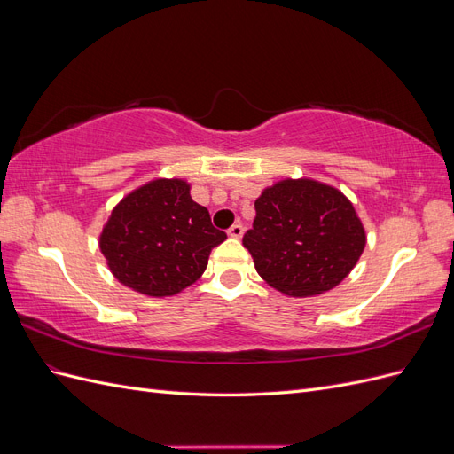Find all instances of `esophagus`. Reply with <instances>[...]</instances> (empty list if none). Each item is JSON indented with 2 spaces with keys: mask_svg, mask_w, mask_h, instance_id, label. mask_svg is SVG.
<instances>
[{
  "mask_svg": "<svg viewBox=\"0 0 454 454\" xmlns=\"http://www.w3.org/2000/svg\"><path fill=\"white\" fill-rule=\"evenodd\" d=\"M227 232H229V237H232V239H240L244 235V227H242V223H235Z\"/></svg>",
  "mask_w": 454,
  "mask_h": 454,
  "instance_id": "esophagus-1",
  "label": "esophagus"
}]
</instances>
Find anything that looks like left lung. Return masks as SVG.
Instances as JSON below:
<instances>
[{
  "label": "left lung",
  "instance_id": "left-lung-1",
  "mask_svg": "<svg viewBox=\"0 0 454 454\" xmlns=\"http://www.w3.org/2000/svg\"><path fill=\"white\" fill-rule=\"evenodd\" d=\"M244 248L269 286L294 297L332 290L358 263L365 231L350 200L312 180H284L255 200Z\"/></svg>",
  "mask_w": 454,
  "mask_h": 454
}]
</instances>
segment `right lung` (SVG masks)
<instances>
[{
	"mask_svg": "<svg viewBox=\"0 0 454 454\" xmlns=\"http://www.w3.org/2000/svg\"><path fill=\"white\" fill-rule=\"evenodd\" d=\"M227 239L182 180H155L122 199L100 235L115 278L132 290L167 297L200 278L212 248Z\"/></svg>",
	"mask_w": 454,
	"mask_h": 454,
	"instance_id": "1",
	"label": "right lung"
}]
</instances>
